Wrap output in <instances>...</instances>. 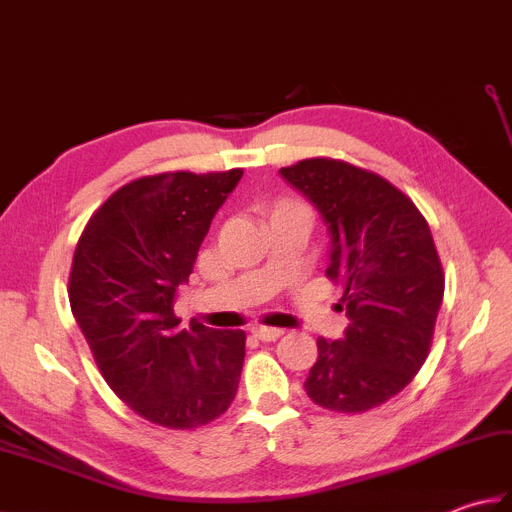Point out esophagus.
Wrapping results in <instances>:
<instances>
[{
	"instance_id": "34e87169",
	"label": "esophagus",
	"mask_w": 512,
	"mask_h": 512,
	"mask_svg": "<svg viewBox=\"0 0 512 512\" xmlns=\"http://www.w3.org/2000/svg\"><path fill=\"white\" fill-rule=\"evenodd\" d=\"M250 332H253V336L255 339H259V341H264V343H270V341H277L281 334L279 328H266V325H253V328H250Z\"/></svg>"
}]
</instances>
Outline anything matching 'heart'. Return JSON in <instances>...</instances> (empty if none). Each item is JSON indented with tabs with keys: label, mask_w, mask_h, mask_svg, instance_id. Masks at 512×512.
<instances>
[{
	"label": "heart",
	"mask_w": 512,
	"mask_h": 512,
	"mask_svg": "<svg viewBox=\"0 0 512 512\" xmlns=\"http://www.w3.org/2000/svg\"><path fill=\"white\" fill-rule=\"evenodd\" d=\"M279 206H299V209H306V206H301V204H297V202H281Z\"/></svg>",
	"instance_id": "heart-1"
}]
</instances>
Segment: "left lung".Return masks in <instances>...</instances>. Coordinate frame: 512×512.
I'll use <instances>...</instances> for the list:
<instances>
[{"instance_id": "obj_1", "label": "left lung", "mask_w": 512, "mask_h": 512, "mask_svg": "<svg viewBox=\"0 0 512 512\" xmlns=\"http://www.w3.org/2000/svg\"><path fill=\"white\" fill-rule=\"evenodd\" d=\"M281 176L328 224L325 275L343 288L350 317L341 341L319 336L303 387L323 409L369 411L400 394L429 356L444 297L429 224L394 184L350 162L306 158Z\"/></svg>"}]
</instances>
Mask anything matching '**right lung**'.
<instances>
[{"instance_id":"right-lung-1","label":"right lung","mask_w":512,"mask_h":512,"mask_svg":"<svg viewBox=\"0 0 512 512\" xmlns=\"http://www.w3.org/2000/svg\"><path fill=\"white\" fill-rule=\"evenodd\" d=\"M242 176L244 169L136 178L94 211L74 248V319L105 383L158 427H202L237 394L246 334L202 323L182 330L173 301Z\"/></svg>"}]
</instances>
